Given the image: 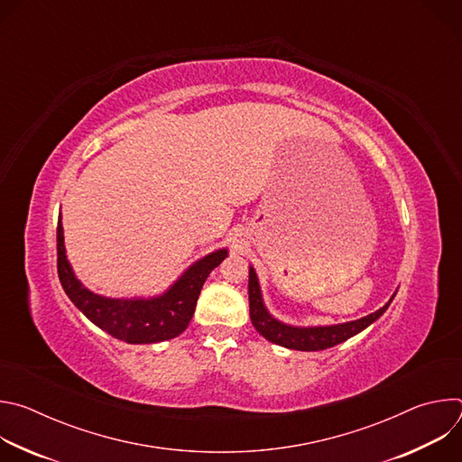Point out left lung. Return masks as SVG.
Returning a JSON list of instances; mask_svg holds the SVG:
<instances>
[{
	"mask_svg": "<svg viewBox=\"0 0 462 462\" xmlns=\"http://www.w3.org/2000/svg\"><path fill=\"white\" fill-rule=\"evenodd\" d=\"M397 294V292H394ZM394 294L389 298V301L380 307L378 310L353 321L346 323H335V325H314V327H298V325H289L274 318L269 309L265 307V301H263L261 296V287L257 274L254 267L248 271V301H250V319L252 325L255 327V331L267 338L269 342L294 349V351H321L335 347L355 335L362 333L365 327H369L373 321H376L391 305Z\"/></svg>",
	"mask_w": 462,
	"mask_h": 462,
	"instance_id": "obj_1",
	"label": "left lung"
}]
</instances>
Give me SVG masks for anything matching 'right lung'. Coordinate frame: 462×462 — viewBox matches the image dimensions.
I'll return each mask as SVG.
<instances>
[{
  "mask_svg": "<svg viewBox=\"0 0 462 462\" xmlns=\"http://www.w3.org/2000/svg\"><path fill=\"white\" fill-rule=\"evenodd\" d=\"M58 278L69 300L102 331L127 344H157L179 337L188 327L210 273L228 255L226 248L210 252L189 265L162 294L152 298H107L95 294L75 276L65 254L61 216L56 228Z\"/></svg>",
  "mask_w": 462,
  "mask_h": 462,
  "instance_id": "add662e5",
  "label": "right lung"
}]
</instances>
